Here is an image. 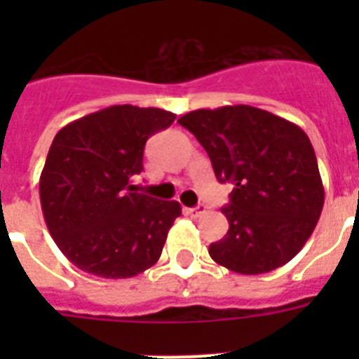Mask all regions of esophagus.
<instances>
[{
  "instance_id": "1",
  "label": "esophagus",
  "mask_w": 359,
  "mask_h": 359,
  "mask_svg": "<svg viewBox=\"0 0 359 359\" xmlns=\"http://www.w3.org/2000/svg\"><path fill=\"white\" fill-rule=\"evenodd\" d=\"M186 214L191 216V218H199V216L205 214V205H197V207L194 208H186Z\"/></svg>"
}]
</instances>
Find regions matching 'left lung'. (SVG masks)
Returning <instances> with one entry per match:
<instances>
[{
  "label": "left lung",
  "mask_w": 359,
  "mask_h": 359,
  "mask_svg": "<svg viewBox=\"0 0 359 359\" xmlns=\"http://www.w3.org/2000/svg\"><path fill=\"white\" fill-rule=\"evenodd\" d=\"M179 123L207 151L219 182L235 186L222 208L229 231L208 248L244 276L283 266L311 236L324 207L313 145L294 123L253 106L196 109Z\"/></svg>",
  "instance_id": "1"
}]
</instances>
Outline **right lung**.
Returning <instances> with one entry per match:
<instances>
[{
    "label": "right lung",
    "mask_w": 359,
    "mask_h": 359,
    "mask_svg": "<svg viewBox=\"0 0 359 359\" xmlns=\"http://www.w3.org/2000/svg\"><path fill=\"white\" fill-rule=\"evenodd\" d=\"M175 117L160 108L109 106L53 137L39 182L41 207L74 266L126 279L156 264L180 205L137 194L130 179L143 171L147 140Z\"/></svg>",
    "instance_id": "obj_1"
}]
</instances>
